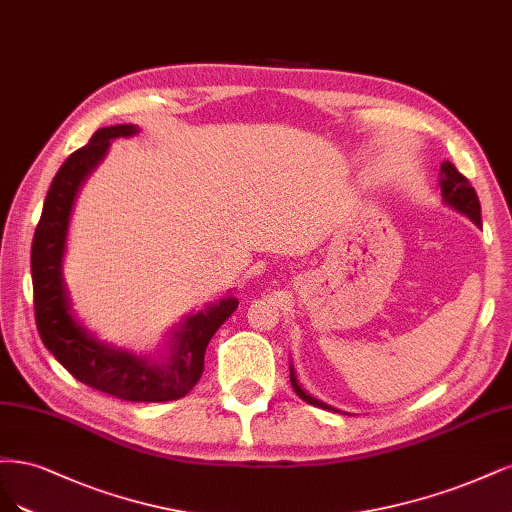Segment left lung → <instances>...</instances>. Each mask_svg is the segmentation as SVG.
<instances>
[{"label": "left lung", "mask_w": 512, "mask_h": 512, "mask_svg": "<svg viewBox=\"0 0 512 512\" xmlns=\"http://www.w3.org/2000/svg\"><path fill=\"white\" fill-rule=\"evenodd\" d=\"M440 174H442V178H440V191H442L444 202H447L449 206H453L455 210L464 212L466 217H470L476 225H481V202H478V195H476L474 187L470 185V180H468L464 174H461V172L453 166L451 161H444V163H442V166H440ZM289 378H291L293 391L298 393L304 402H308V404H312V406H317V408L336 410V408H332V406L323 404L321 400L312 398V395H308V393L298 385V378H295L293 368H291Z\"/></svg>", "instance_id": "obj_1"}]
</instances>
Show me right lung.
Returning <instances> with one entry per match:
<instances>
[{
  "instance_id": "right-lung-1",
  "label": "right lung",
  "mask_w": 512,
  "mask_h": 512,
  "mask_svg": "<svg viewBox=\"0 0 512 512\" xmlns=\"http://www.w3.org/2000/svg\"><path fill=\"white\" fill-rule=\"evenodd\" d=\"M136 131V125L97 129L55 174L31 244L34 310L44 346L76 381L127 402H172L185 398L200 381L206 346L214 332L232 317L238 300L225 298L217 306L187 317L174 334L170 353L151 361L97 342L80 327L70 312L61 278L65 232L80 183L106 155L112 138L134 136Z\"/></svg>"
}]
</instances>
